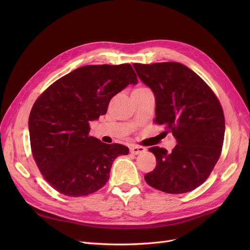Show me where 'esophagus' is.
<instances>
[{"label": "esophagus", "mask_w": 250, "mask_h": 250, "mask_svg": "<svg viewBox=\"0 0 250 250\" xmlns=\"http://www.w3.org/2000/svg\"><path fill=\"white\" fill-rule=\"evenodd\" d=\"M146 151V149L141 146H137V145H132L129 146V152L134 154V155H138V154H142Z\"/></svg>", "instance_id": "34e87169"}]
</instances>
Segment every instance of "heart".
Returning <instances> with one entry per match:
<instances>
[{
  "label": "heart",
  "mask_w": 250,
  "mask_h": 250,
  "mask_svg": "<svg viewBox=\"0 0 250 250\" xmlns=\"http://www.w3.org/2000/svg\"><path fill=\"white\" fill-rule=\"evenodd\" d=\"M149 89L148 88H145V87H139V88H137V89H135L134 91H133V93H140V92H144V91H148ZM132 93V94H133Z\"/></svg>",
  "instance_id": "heart-1"
}]
</instances>
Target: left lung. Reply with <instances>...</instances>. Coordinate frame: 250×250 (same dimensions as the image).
<instances>
[{
    "instance_id": "8db88e82",
    "label": "left lung",
    "mask_w": 250,
    "mask_h": 250,
    "mask_svg": "<svg viewBox=\"0 0 250 250\" xmlns=\"http://www.w3.org/2000/svg\"><path fill=\"white\" fill-rule=\"evenodd\" d=\"M141 81L156 101L155 123L171 132L177 145L171 152L149 149L157 165L145 175L148 185L167 193H185L206 181L222 152L225 117L212 89L185 64L167 62L134 63Z\"/></svg>"
}]
</instances>
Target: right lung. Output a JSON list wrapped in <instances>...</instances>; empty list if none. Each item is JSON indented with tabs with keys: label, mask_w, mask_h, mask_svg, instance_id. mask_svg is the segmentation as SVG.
<instances>
[{
	"label": "right lung",
	"mask_w": 250,
	"mask_h": 250,
	"mask_svg": "<svg viewBox=\"0 0 250 250\" xmlns=\"http://www.w3.org/2000/svg\"><path fill=\"white\" fill-rule=\"evenodd\" d=\"M137 83L129 63L90 64L60 78L38 97L28 121L31 151L56 190L83 196L108 181L114 159L128 148L90 136L89 124L106 113L118 92Z\"/></svg>",
	"instance_id": "add662e5"
}]
</instances>
